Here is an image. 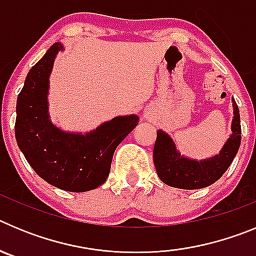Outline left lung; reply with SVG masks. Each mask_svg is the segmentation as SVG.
<instances>
[{"mask_svg":"<svg viewBox=\"0 0 256 256\" xmlns=\"http://www.w3.org/2000/svg\"><path fill=\"white\" fill-rule=\"evenodd\" d=\"M234 102L232 134L226 142L219 155L210 159L196 162L183 158L176 148L173 140L162 130H158L154 146V164L160 180L170 187L182 190H198L210 186L224 174L232 164L240 144H241V124L238 106Z\"/></svg>","mask_w":256,"mask_h":256,"instance_id":"8db88e82","label":"left lung"}]
</instances>
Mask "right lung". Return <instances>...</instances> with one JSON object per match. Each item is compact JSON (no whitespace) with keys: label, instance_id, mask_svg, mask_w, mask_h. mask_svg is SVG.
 Returning a JSON list of instances; mask_svg holds the SVG:
<instances>
[{"label":"right lung","instance_id":"right-lung-1","mask_svg":"<svg viewBox=\"0 0 256 256\" xmlns=\"http://www.w3.org/2000/svg\"><path fill=\"white\" fill-rule=\"evenodd\" d=\"M62 44H52L29 70L18 96L15 137L26 162L42 180L58 188L84 192L108 177L116 146L138 124L137 115L116 116L94 132H62L48 119L47 91L54 60Z\"/></svg>","mask_w":256,"mask_h":256}]
</instances>
